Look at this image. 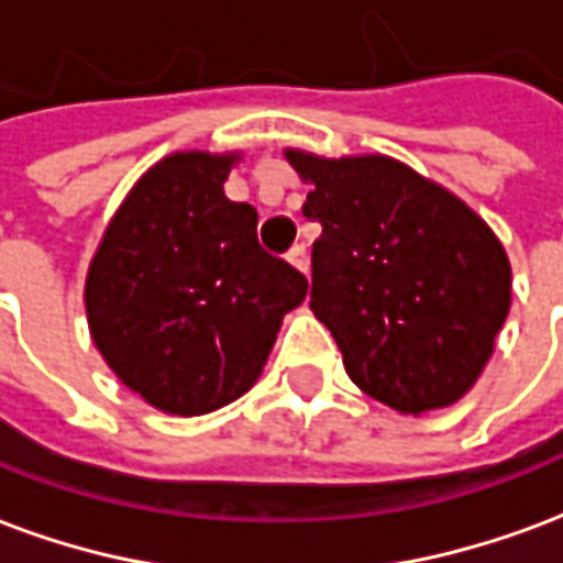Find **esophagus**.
Returning <instances> with one entry per match:
<instances>
[{
    "label": "esophagus",
    "mask_w": 563,
    "mask_h": 563,
    "mask_svg": "<svg viewBox=\"0 0 563 563\" xmlns=\"http://www.w3.org/2000/svg\"><path fill=\"white\" fill-rule=\"evenodd\" d=\"M287 261L297 266L299 273H306V276H309V252H306V245H294V249L287 252Z\"/></svg>",
    "instance_id": "1"
}]
</instances>
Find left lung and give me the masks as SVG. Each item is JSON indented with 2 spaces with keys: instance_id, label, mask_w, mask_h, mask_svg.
Returning <instances> with one entry per match:
<instances>
[{
  "instance_id": "8db88e82",
  "label": "left lung",
  "mask_w": 563,
  "mask_h": 563,
  "mask_svg": "<svg viewBox=\"0 0 563 563\" xmlns=\"http://www.w3.org/2000/svg\"><path fill=\"white\" fill-rule=\"evenodd\" d=\"M311 183V311L356 387L393 411L446 408L477 384L510 311V261L465 200L387 155L285 150Z\"/></svg>"
}]
</instances>
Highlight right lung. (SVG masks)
<instances>
[{
  "label": "right lung",
  "instance_id": "right-lung-1",
  "mask_svg": "<svg viewBox=\"0 0 563 563\" xmlns=\"http://www.w3.org/2000/svg\"><path fill=\"white\" fill-rule=\"evenodd\" d=\"M236 152H174L110 219L86 273L92 342L152 408L219 411L264 372L309 282L257 242L252 203L224 197Z\"/></svg>",
  "mask_w": 563,
  "mask_h": 563
}]
</instances>
